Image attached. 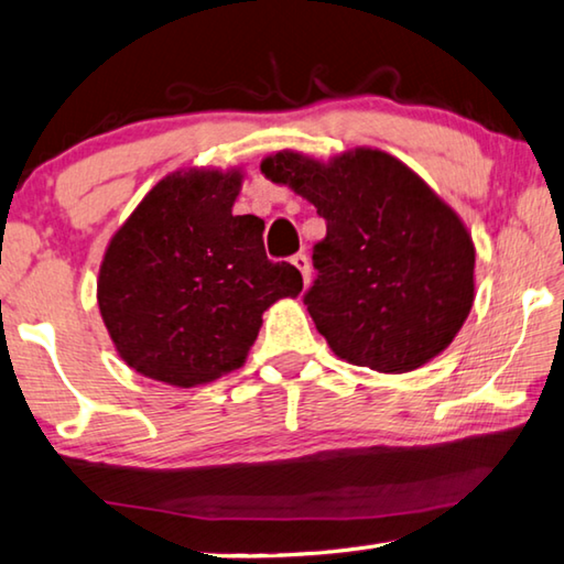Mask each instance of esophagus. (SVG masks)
Segmentation results:
<instances>
[{"label":"esophagus","instance_id":"obj_1","mask_svg":"<svg viewBox=\"0 0 564 564\" xmlns=\"http://www.w3.org/2000/svg\"><path fill=\"white\" fill-rule=\"evenodd\" d=\"M291 263L295 265V269L301 271V275H303V283H308L311 281V259L305 253H295L293 259H291Z\"/></svg>","mask_w":564,"mask_h":564}]
</instances>
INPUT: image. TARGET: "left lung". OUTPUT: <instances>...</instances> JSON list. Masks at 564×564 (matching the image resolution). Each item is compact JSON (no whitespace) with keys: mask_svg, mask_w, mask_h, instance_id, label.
I'll return each mask as SVG.
<instances>
[{"mask_svg":"<svg viewBox=\"0 0 564 564\" xmlns=\"http://www.w3.org/2000/svg\"><path fill=\"white\" fill-rule=\"evenodd\" d=\"M261 171L326 218L303 303L338 358L408 373L451 346L473 308L475 246L423 178L378 149L330 164L279 151Z\"/></svg>","mask_w":564,"mask_h":564,"instance_id":"obj_1","label":"left lung"}]
</instances>
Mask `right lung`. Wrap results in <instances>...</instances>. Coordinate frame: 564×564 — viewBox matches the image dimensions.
<instances>
[{
  "label": "right lung",
  "mask_w": 564,
  "mask_h": 564,
  "mask_svg": "<svg viewBox=\"0 0 564 564\" xmlns=\"http://www.w3.org/2000/svg\"><path fill=\"white\" fill-rule=\"evenodd\" d=\"M238 171H188L149 191L104 253L97 299L119 356L137 373L194 388L241 368L295 265L269 261L259 216H234Z\"/></svg>",
  "instance_id": "add662e5"
}]
</instances>
